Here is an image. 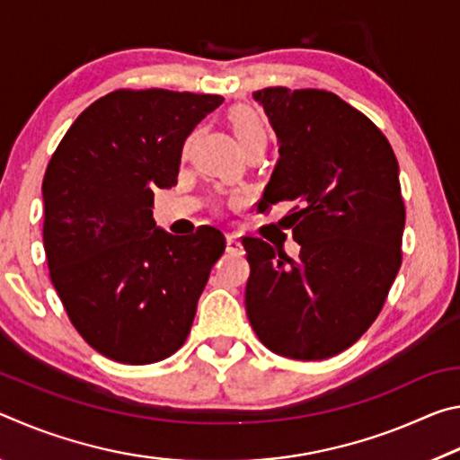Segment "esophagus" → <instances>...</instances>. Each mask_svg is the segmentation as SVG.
I'll return each mask as SVG.
<instances>
[{
  "label": "esophagus",
  "instance_id": "esophagus-1",
  "mask_svg": "<svg viewBox=\"0 0 460 460\" xmlns=\"http://www.w3.org/2000/svg\"><path fill=\"white\" fill-rule=\"evenodd\" d=\"M227 252L229 253H243V245H241V241L237 235H227Z\"/></svg>",
  "mask_w": 460,
  "mask_h": 460
}]
</instances>
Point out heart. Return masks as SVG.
I'll return each mask as SVG.
<instances>
[{"label": "heart", "instance_id": "obj_1", "mask_svg": "<svg viewBox=\"0 0 460 460\" xmlns=\"http://www.w3.org/2000/svg\"><path fill=\"white\" fill-rule=\"evenodd\" d=\"M227 119L243 152L253 150V147H266L268 126L258 109L252 105H235L229 111Z\"/></svg>", "mask_w": 460, "mask_h": 460}]
</instances>
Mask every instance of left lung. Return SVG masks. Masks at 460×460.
<instances>
[{
  "label": "left lung",
  "instance_id": "8db88e82",
  "mask_svg": "<svg viewBox=\"0 0 460 460\" xmlns=\"http://www.w3.org/2000/svg\"><path fill=\"white\" fill-rule=\"evenodd\" d=\"M253 99L279 144L261 211L292 202L282 221L300 255L243 237L247 318L270 351L329 359L373 324L402 266L398 160L376 123L331 91L268 87Z\"/></svg>",
  "mask_w": 460,
  "mask_h": 460
}]
</instances>
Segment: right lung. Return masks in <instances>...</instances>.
Instances as JSON below:
<instances>
[{"instance_id":"right-lung-1","label":"right lung","mask_w":460,"mask_h":460,"mask_svg":"<svg viewBox=\"0 0 460 460\" xmlns=\"http://www.w3.org/2000/svg\"><path fill=\"white\" fill-rule=\"evenodd\" d=\"M221 95L118 89L75 119L42 182L50 279L81 337L109 359L176 353L225 252L219 229L192 239L155 227L154 190L178 182L184 139Z\"/></svg>"}]
</instances>
